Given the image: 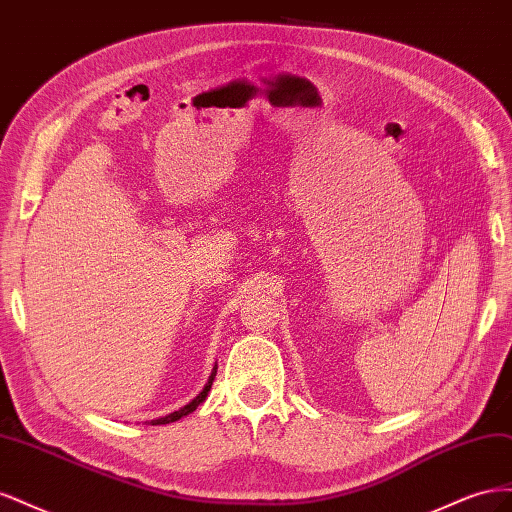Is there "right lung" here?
<instances>
[{
    "label": "right lung",
    "instance_id": "right-lung-1",
    "mask_svg": "<svg viewBox=\"0 0 512 512\" xmlns=\"http://www.w3.org/2000/svg\"><path fill=\"white\" fill-rule=\"evenodd\" d=\"M213 376H215V371L211 374V378H209V382L205 384V389L200 391L188 406H183L181 410H177V412H173V414H168V416H162V418H156V421H151V425H166V423H175V421H179L181 416H188V414H192L200 404H203L205 401V397H207V393H209V389H211V384H213Z\"/></svg>",
    "mask_w": 512,
    "mask_h": 512
}]
</instances>
